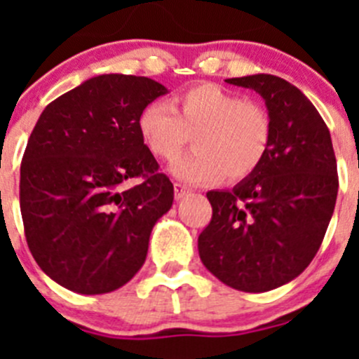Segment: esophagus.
Segmentation results:
<instances>
[{"mask_svg": "<svg viewBox=\"0 0 359 359\" xmlns=\"http://www.w3.org/2000/svg\"><path fill=\"white\" fill-rule=\"evenodd\" d=\"M190 190L187 189L185 185H182V183H174V196H176V199H183L185 196H189Z\"/></svg>", "mask_w": 359, "mask_h": 359, "instance_id": "1", "label": "esophagus"}]
</instances>
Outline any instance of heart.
Wrapping results in <instances>:
<instances>
[{
    "label": "heart",
    "instance_id": "1",
    "mask_svg": "<svg viewBox=\"0 0 359 359\" xmlns=\"http://www.w3.org/2000/svg\"><path fill=\"white\" fill-rule=\"evenodd\" d=\"M138 131L145 147L165 161L176 160L192 136L196 151L172 167L174 176L187 183L248 177L271 144L266 107L212 82L174 95L170 106L147 104L138 116Z\"/></svg>",
    "mask_w": 359,
    "mask_h": 359
}]
</instances>
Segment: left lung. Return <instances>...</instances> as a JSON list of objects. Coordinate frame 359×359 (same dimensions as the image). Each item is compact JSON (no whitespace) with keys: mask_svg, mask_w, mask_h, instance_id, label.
<instances>
[{"mask_svg":"<svg viewBox=\"0 0 359 359\" xmlns=\"http://www.w3.org/2000/svg\"><path fill=\"white\" fill-rule=\"evenodd\" d=\"M257 91L271 118L259 169L231 190H210L199 233L203 264L233 290L262 293L293 280L315 259L338 196L329 129L302 91L268 73L228 79Z\"/></svg>","mask_w":359,"mask_h":359,"instance_id":"8db88e82","label":"left lung"}]
</instances>
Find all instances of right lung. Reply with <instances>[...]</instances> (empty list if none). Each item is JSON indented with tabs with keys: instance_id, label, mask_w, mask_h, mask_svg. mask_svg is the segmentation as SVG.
Segmentation results:
<instances>
[{
	"instance_id": "obj_1",
	"label": "right lung",
	"mask_w": 359,
	"mask_h": 359,
	"mask_svg": "<svg viewBox=\"0 0 359 359\" xmlns=\"http://www.w3.org/2000/svg\"><path fill=\"white\" fill-rule=\"evenodd\" d=\"M165 93L152 79L109 73L41 113L21 161L19 205L32 255L66 290L109 293L145 262L174 187L145 147L138 116ZM131 179L141 183L128 187Z\"/></svg>"
}]
</instances>
